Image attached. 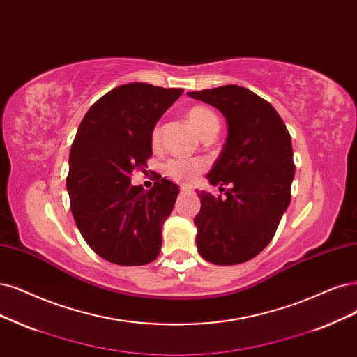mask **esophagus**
<instances>
[{
    "mask_svg": "<svg viewBox=\"0 0 357 357\" xmlns=\"http://www.w3.org/2000/svg\"><path fill=\"white\" fill-rule=\"evenodd\" d=\"M185 192H191V190L187 187H181V194H185Z\"/></svg>",
    "mask_w": 357,
    "mask_h": 357,
    "instance_id": "obj_1",
    "label": "esophagus"
}]
</instances>
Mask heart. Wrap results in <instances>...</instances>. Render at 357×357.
<instances>
[{
	"label": "heart",
	"instance_id": "b5f03b06",
	"mask_svg": "<svg viewBox=\"0 0 357 357\" xmlns=\"http://www.w3.org/2000/svg\"><path fill=\"white\" fill-rule=\"evenodd\" d=\"M187 121L192 129L203 139L208 135H216L220 128L219 117L213 110H210L206 105H192L187 112ZM160 129L158 126L153 130V144H157ZM207 163L204 160H188V158H172L165 165V172L169 178L181 183H191L197 175L206 169Z\"/></svg>",
	"mask_w": 357,
	"mask_h": 357
}]
</instances>
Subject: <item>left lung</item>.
<instances>
[{"label": "left lung", "instance_id": "left-lung-1", "mask_svg": "<svg viewBox=\"0 0 357 357\" xmlns=\"http://www.w3.org/2000/svg\"><path fill=\"white\" fill-rule=\"evenodd\" d=\"M194 100L216 107L227 121L228 137L213 169L210 185L231 188L227 197L199 191L202 208L194 218L202 257L231 266L256 257L278 228L291 202V137L266 100L238 85L192 91Z\"/></svg>", "mask_w": 357, "mask_h": 357}]
</instances>
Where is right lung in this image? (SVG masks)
Returning <instances> with one entry per match:
<instances>
[{
	"mask_svg": "<svg viewBox=\"0 0 357 357\" xmlns=\"http://www.w3.org/2000/svg\"><path fill=\"white\" fill-rule=\"evenodd\" d=\"M182 92L121 85L92 104L77 128L66 179L72 215L86 244L114 265H147L160 253L179 188L162 178L144 191L130 174L147 166L154 126Z\"/></svg>",
	"mask_w": 357,
	"mask_h": 357,
	"instance_id": "right-lung-1",
	"label": "right lung"
}]
</instances>
